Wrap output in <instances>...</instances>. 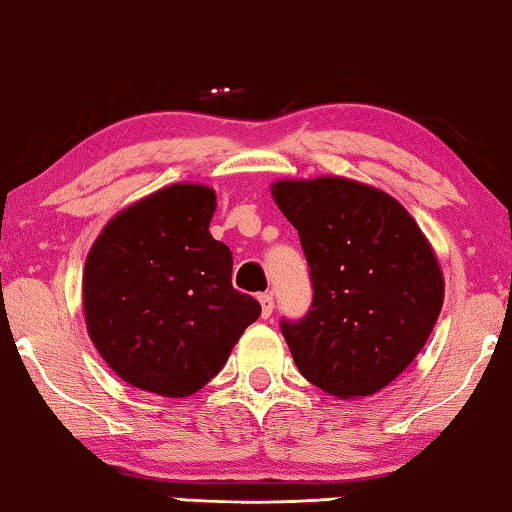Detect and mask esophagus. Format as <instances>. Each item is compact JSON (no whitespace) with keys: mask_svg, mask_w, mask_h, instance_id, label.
I'll use <instances>...</instances> for the list:
<instances>
[{"mask_svg":"<svg viewBox=\"0 0 512 512\" xmlns=\"http://www.w3.org/2000/svg\"><path fill=\"white\" fill-rule=\"evenodd\" d=\"M258 303H261L263 319H268L272 314V307H275V300H272L270 293H261V296H258Z\"/></svg>","mask_w":512,"mask_h":512,"instance_id":"34e87169","label":"esophagus"}]
</instances>
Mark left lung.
<instances>
[{
    "instance_id": "left-lung-1",
    "label": "left lung",
    "mask_w": 512,
    "mask_h": 512,
    "mask_svg": "<svg viewBox=\"0 0 512 512\" xmlns=\"http://www.w3.org/2000/svg\"><path fill=\"white\" fill-rule=\"evenodd\" d=\"M272 198L298 230L314 291L303 319H282L293 361L326 394H375L436 326L445 282L431 244L401 202L359 181L282 179Z\"/></svg>"
}]
</instances>
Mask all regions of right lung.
Here are the masks:
<instances>
[{"mask_svg": "<svg viewBox=\"0 0 512 512\" xmlns=\"http://www.w3.org/2000/svg\"><path fill=\"white\" fill-rule=\"evenodd\" d=\"M216 193L172 184L118 212L83 270L88 335L132 387L184 398L226 366L261 314L233 289V254L209 235Z\"/></svg>", "mask_w": 512, "mask_h": 512, "instance_id": "1", "label": "right lung"}]
</instances>
